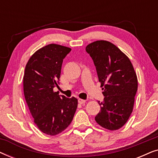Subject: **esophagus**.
<instances>
[{
  "label": "esophagus",
  "mask_w": 158,
  "mask_h": 158,
  "mask_svg": "<svg viewBox=\"0 0 158 158\" xmlns=\"http://www.w3.org/2000/svg\"><path fill=\"white\" fill-rule=\"evenodd\" d=\"M85 102H86L85 100H83V99H81V98L78 99V103L80 104H83V103H85Z\"/></svg>",
  "instance_id": "1"
}]
</instances>
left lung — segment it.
Masks as SVG:
<instances>
[{"label":"left lung","mask_w":158,"mask_h":158,"mask_svg":"<svg viewBox=\"0 0 158 158\" xmlns=\"http://www.w3.org/2000/svg\"><path fill=\"white\" fill-rule=\"evenodd\" d=\"M94 60L104 98L98 101L101 111L95 117L109 130L120 129L133 111L138 87L137 77L129 57L116 45L98 40L85 47Z\"/></svg>","instance_id":"1"}]
</instances>
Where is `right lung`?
I'll return each instance as SVG.
<instances>
[{
    "mask_svg": "<svg viewBox=\"0 0 158 158\" xmlns=\"http://www.w3.org/2000/svg\"><path fill=\"white\" fill-rule=\"evenodd\" d=\"M70 47L49 44L29 58L23 75V94L34 122L43 133L55 136L70 124L77 107V99L60 96L62 64Z\"/></svg>",
    "mask_w": 158,
    "mask_h": 158,
    "instance_id": "1",
    "label": "right lung"
}]
</instances>
